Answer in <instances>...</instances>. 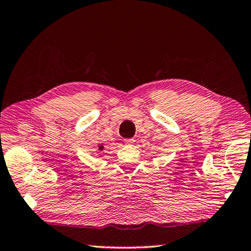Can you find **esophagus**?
Segmentation results:
<instances>
[{"instance_id":"esophagus-1","label":"esophagus","mask_w":251,"mask_h":251,"mask_svg":"<svg viewBox=\"0 0 251 251\" xmlns=\"http://www.w3.org/2000/svg\"><path fill=\"white\" fill-rule=\"evenodd\" d=\"M124 143L126 144V145H134L135 139L134 138H127V139H124Z\"/></svg>"}]
</instances>
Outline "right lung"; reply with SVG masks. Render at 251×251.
<instances>
[{"label":"right lung","instance_id":"obj_1","mask_svg":"<svg viewBox=\"0 0 251 251\" xmlns=\"http://www.w3.org/2000/svg\"><path fill=\"white\" fill-rule=\"evenodd\" d=\"M100 150H103V146H100Z\"/></svg>","mask_w":251,"mask_h":251}]
</instances>
